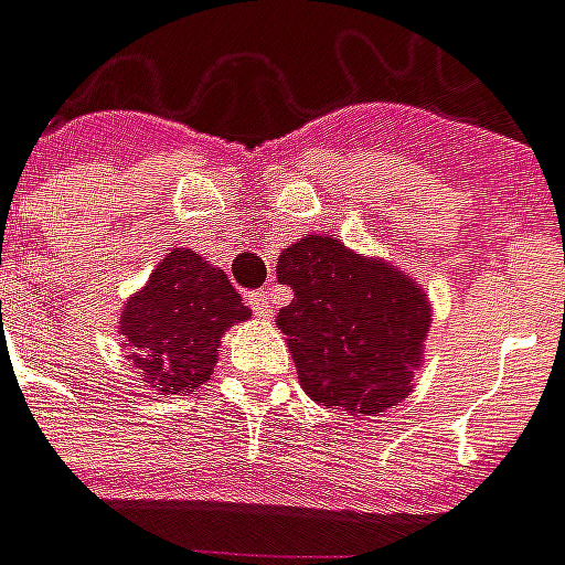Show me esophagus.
<instances>
[{"label": "esophagus", "instance_id": "esophagus-1", "mask_svg": "<svg viewBox=\"0 0 565 565\" xmlns=\"http://www.w3.org/2000/svg\"><path fill=\"white\" fill-rule=\"evenodd\" d=\"M250 308H254V315L263 320H269L275 315V308H271V296L266 290H257V294H250Z\"/></svg>", "mask_w": 565, "mask_h": 565}]
</instances>
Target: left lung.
Wrapping results in <instances>:
<instances>
[{
    "label": "left lung",
    "instance_id": "left-lung-1",
    "mask_svg": "<svg viewBox=\"0 0 565 565\" xmlns=\"http://www.w3.org/2000/svg\"><path fill=\"white\" fill-rule=\"evenodd\" d=\"M275 271L294 290L278 327L315 403L366 417L412 396L433 306L408 271L323 233L284 247Z\"/></svg>",
    "mask_w": 565,
    "mask_h": 565
}]
</instances>
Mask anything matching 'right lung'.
<instances>
[{
    "instance_id": "1",
    "label": "right lung",
    "mask_w": 565,
    "mask_h": 565,
    "mask_svg": "<svg viewBox=\"0 0 565 565\" xmlns=\"http://www.w3.org/2000/svg\"><path fill=\"white\" fill-rule=\"evenodd\" d=\"M247 318L250 308L226 271L190 247H174L124 302L117 335L150 391L178 399L211 379L221 339Z\"/></svg>"
}]
</instances>
